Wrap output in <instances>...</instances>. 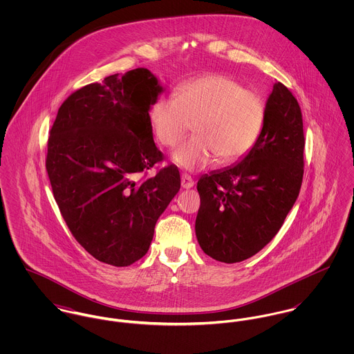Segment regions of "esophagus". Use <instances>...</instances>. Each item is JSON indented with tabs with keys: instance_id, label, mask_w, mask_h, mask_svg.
Masks as SVG:
<instances>
[{
	"instance_id": "esophagus-1",
	"label": "esophagus",
	"mask_w": 354,
	"mask_h": 354,
	"mask_svg": "<svg viewBox=\"0 0 354 354\" xmlns=\"http://www.w3.org/2000/svg\"><path fill=\"white\" fill-rule=\"evenodd\" d=\"M181 187H183L184 189L192 188V187H194V180H192V177L188 176V174H183V176H181Z\"/></svg>"
}]
</instances>
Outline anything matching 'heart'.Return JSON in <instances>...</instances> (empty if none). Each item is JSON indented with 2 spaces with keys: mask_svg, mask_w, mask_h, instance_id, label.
Instances as JSON below:
<instances>
[{
  "mask_svg": "<svg viewBox=\"0 0 354 354\" xmlns=\"http://www.w3.org/2000/svg\"><path fill=\"white\" fill-rule=\"evenodd\" d=\"M149 120L165 147H174L192 122L196 136L171 152V160L187 170H203L216 156L229 163L252 150L263 129L264 102L237 80L211 73L178 86L174 98H159Z\"/></svg>",
  "mask_w": 354,
  "mask_h": 354,
  "instance_id": "b5f03b06",
  "label": "heart"
}]
</instances>
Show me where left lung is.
<instances>
[{
	"label": "left lung",
	"mask_w": 354,
	"mask_h": 354,
	"mask_svg": "<svg viewBox=\"0 0 354 354\" xmlns=\"http://www.w3.org/2000/svg\"><path fill=\"white\" fill-rule=\"evenodd\" d=\"M304 146L299 102L277 82L252 150L198 183L201 208L195 232L205 254L222 263H239L274 239L300 194Z\"/></svg>",
	"instance_id": "8db88e82"
}]
</instances>
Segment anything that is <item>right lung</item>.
<instances>
[{
	"label": "right lung",
	"instance_id": "obj_1",
	"mask_svg": "<svg viewBox=\"0 0 354 354\" xmlns=\"http://www.w3.org/2000/svg\"><path fill=\"white\" fill-rule=\"evenodd\" d=\"M163 91L146 68L115 73L73 93L51 127L46 170L54 199L77 243L106 264L142 259L180 191L174 165L136 181L162 160L149 113Z\"/></svg>",
	"mask_w": 354,
	"mask_h": 354
}]
</instances>
